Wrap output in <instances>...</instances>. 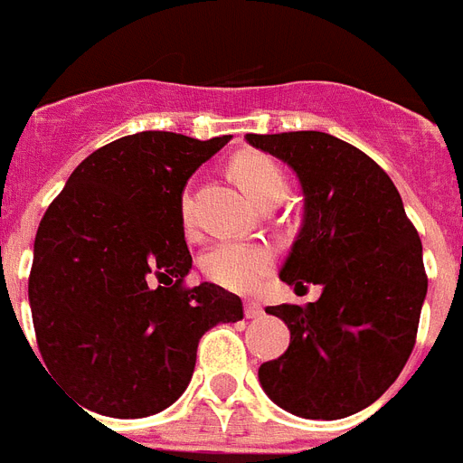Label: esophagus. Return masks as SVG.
<instances>
[{"label": "esophagus", "mask_w": 463, "mask_h": 463, "mask_svg": "<svg viewBox=\"0 0 463 463\" xmlns=\"http://www.w3.org/2000/svg\"><path fill=\"white\" fill-rule=\"evenodd\" d=\"M243 310H246V317L249 320H255V317H262V306L258 301H246V306H243Z\"/></svg>", "instance_id": "esophagus-1"}]
</instances>
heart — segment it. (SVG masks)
Returning <instances> with one entry per match:
<instances>
[{
    "mask_svg": "<svg viewBox=\"0 0 463 463\" xmlns=\"http://www.w3.org/2000/svg\"><path fill=\"white\" fill-rule=\"evenodd\" d=\"M232 172L243 186V191L255 203L282 201L287 194V174L279 167V162L262 153H241L232 162ZM181 220L186 227L194 224V198L184 194L181 198ZM275 265V253L265 243L253 241H220L203 258L201 268L210 282L220 284L229 291L258 289V284L265 279Z\"/></svg>",
    "mask_w": 463,
    "mask_h": 463,
    "instance_id": "b5f03b06",
    "label": "heart"
}]
</instances>
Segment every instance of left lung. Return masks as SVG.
Instances as JSON below:
<instances>
[{
	"mask_svg": "<svg viewBox=\"0 0 463 463\" xmlns=\"http://www.w3.org/2000/svg\"><path fill=\"white\" fill-rule=\"evenodd\" d=\"M296 172L306 214L282 282L323 294L306 308L268 306L291 332L289 349L258 371L284 411L335 420L371 406L411 356L428 275L419 232L378 162L323 131L246 133Z\"/></svg>",
	"mask_w": 463,
	"mask_h": 463,
	"instance_id": "left-lung-1",
	"label": "left lung"
}]
</instances>
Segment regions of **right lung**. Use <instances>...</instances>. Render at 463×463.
I'll use <instances>...</instances> for the list:
<instances>
[{
	"instance_id": "1",
	"label": "right lung",
	"mask_w": 463,
	"mask_h": 463,
	"mask_svg": "<svg viewBox=\"0 0 463 463\" xmlns=\"http://www.w3.org/2000/svg\"><path fill=\"white\" fill-rule=\"evenodd\" d=\"M229 138L124 136L88 155L40 220L28 277L38 349L99 416L143 419L172 406L201 336L243 317L236 294L184 284L181 194Z\"/></svg>"
}]
</instances>
